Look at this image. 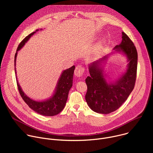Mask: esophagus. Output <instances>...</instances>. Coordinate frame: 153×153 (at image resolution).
Here are the masks:
<instances>
[{
    "label": "esophagus",
    "mask_w": 153,
    "mask_h": 153,
    "mask_svg": "<svg viewBox=\"0 0 153 153\" xmlns=\"http://www.w3.org/2000/svg\"><path fill=\"white\" fill-rule=\"evenodd\" d=\"M85 71V68L82 66V65H79L76 67V69L74 70V74L77 77H80L82 76Z\"/></svg>",
    "instance_id": "34e87169"
}]
</instances>
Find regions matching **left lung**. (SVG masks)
Here are the masks:
<instances>
[{"mask_svg": "<svg viewBox=\"0 0 153 153\" xmlns=\"http://www.w3.org/2000/svg\"><path fill=\"white\" fill-rule=\"evenodd\" d=\"M120 44L114 49L122 51L126 56L129 63L126 73L120 79L113 83H107L99 66L106 56L89 66L90 76L85 79L87 85L85 100L94 112L106 114L117 110L134 89L137 76V51L134 43L124 32Z\"/></svg>", "mask_w": 153, "mask_h": 153, "instance_id": "1", "label": "left lung"}]
</instances>
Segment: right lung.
<instances>
[{"mask_svg":"<svg viewBox=\"0 0 153 153\" xmlns=\"http://www.w3.org/2000/svg\"><path fill=\"white\" fill-rule=\"evenodd\" d=\"M36 31H37V30ZM36 32L34 31L30 34L19 43L14 56V67L16 66L17 51L23 47L25 43ZM74 69L75 66L74 65L72 67L63 71L56 87L55 93L50 99L42 102H37L31 99L27 96L23 91L22 90L17 80V88L20 95L24 102L28 105V106L38 114L45 116H53L57 115L63 110L65 104H66L69 91L73 85V79ZM15 73H16V68Z\"/></svg>","mask_w":153,"mask_h":153,"instance_id":"obj_1","label":"right lung"}]
</instances>
